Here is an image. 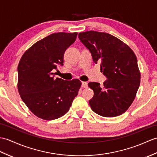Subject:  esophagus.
<instances>
[{
    "label": "esophagus",
    "instance_id": "1",
    "mask_svg": "<svg viewBox=\"0 0 157 157\" xmlns=\"http://www.w3.org/2000/svg\"><path fill=\"white\" fill-rule=\"evenodd\" d=\"M82 87H84V88H86V87H87V83L86 82H83L82 83Z\"/></svg>",
    "mask_w": 157,
    "mask_h": 157
}]
</instances>
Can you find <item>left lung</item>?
<instances>
[{
	"instance_id": "8db88e82",
	"label": "left lung",
	"mask_w": 157,
	"mask_h": 157,
	"mask_svg": "<svg viewBox=\"0 0 157 157\" xmlns=\"http://www.w3.org/2000/svg\"><path fill=\"white\" fill-rule=\"evenodd\" d=\"M78 37L89 49L95 63L108 79L101 87L90 82L94 91L89 101L92 110L104 117H115L124 113L132 104L140 83V73L133 51L121 40L103 32L79 33Z\"/></svg>"
}]
</instances>
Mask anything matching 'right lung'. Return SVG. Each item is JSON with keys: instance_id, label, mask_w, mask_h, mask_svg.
I'll list each match as a JSON object with an SVG mask.
<instances>
[{"instance_id": "add662e5", "label": "right lung", "mask_w": 157, "mask_h": 157, "mask_svg": "<svg viewBox=\"0 0 157 157\" xmlns=\"http://www.w3.org/2000/svg\"><path fill=\"white\" fill-rule=\"evenodd\" d=\"M77 33H56L36 42L21 57L18 65V90L33 114L45 120L59 118L70 110L82 83L54 78L53 71L63 65L64 53Z\"/></svg>"}]
</instances>
